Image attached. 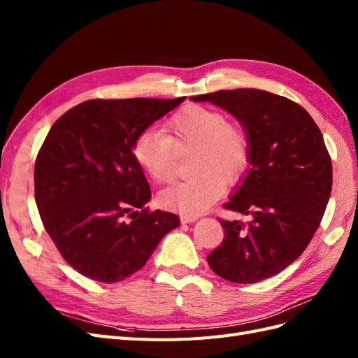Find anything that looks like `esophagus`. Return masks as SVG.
Listing matches in <instances>:
<instances>
[{
	"label": "esophagus",
	"mask_w": 358,
	"mask_h": 358,
	"mask_svg": "<svg viewBox=\"0 0 358 358\" xmlns=\"http://www.w3.org/2000/svg\"><path fill=\"white\" fill-rule=\"evenodd\" d=\"M199 220L197 215H182L180 216V222L182 224H191V222H196Z\"/></svg>",
	"instance_id": "obj_1"
}]
</instances>
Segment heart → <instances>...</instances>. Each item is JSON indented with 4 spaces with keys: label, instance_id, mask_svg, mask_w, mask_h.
Instances as JSON below:
<instances>
[{
    "label": "heart",
    "instance_id": "b5f03b06",
    "mask_svg": "<svg viewBox=\"0 0 358 358\" xmlns=\"http://www.w3.org/2000/svg\"><path fill=\"white\" fill-rule=\"evenodd\" d=\"M166 133L146 129L136 140V162L157 183L176 175L178 154L194 148L189 171L194 176L159 194L167 209L185 215L206 210L225 185L241 179L249 162V143L243 129L225 121L220 112L204 106H187L170 117Z\"/></svg>",
    "mask_w": 358,
    "mask_h": 358
}]
</instances>
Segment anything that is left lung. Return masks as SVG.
I'll return each mask as SVG.
<instances>
[{
  "label": "left lung",
  "instance_id": "1",
  "mask_svg": "<svg viewBox=\"0 0 358 358\" xmlns=\"http://www.w3.org/2000/svg\"><path fill=\"white\" fill-rule=\"evenodd\" d=\"M191 100L229 112L249 143V167L225 208L251 220L220 221L225 237L208 263L236 284L272 278L305 251L327 208L333 173L320 128L297 103L262 90H222Z\"/></svg>",
  "mask_w": 358,
  "mask_h": 358
}]
</instances>
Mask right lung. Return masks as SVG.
I'll return each mask as SVG.
<instances>
[{
    "label": "right lung",
    "mask_w": 358,
    "mask_h": 358,
    "mask_svg": "<svg viewBox=\"0 0 358 358\" xmlns=\"http://www.w3.org/2000/svg\"><path fill=\"white\" fill-rule=\"evenodd\" d=\"M183 100H90L52 125L36 161V203L58 251L83 276L129 278L179 225L175 213L145 209L150 188L133 148Z\"/></svg>",
    "instance_id": "1"
}]
</instances>
